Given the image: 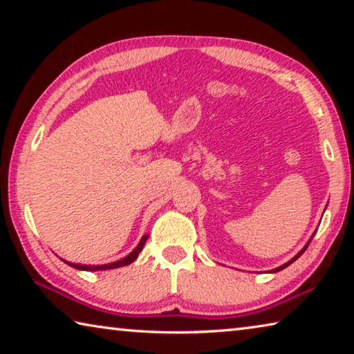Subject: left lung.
<instances>
[{"mask_svg":"<svg viewBox=\"0 0 354 354\" xmlns=\"http://www.w3.org/2000/svg\"><path fill=\"white\" fill-rule=\"evenodd\" d=\"M308 245H309V243H308ZM308 245H306V247H304V248H303L301 251H299V253H298V254H297L295 257H293V259H292V261H289V262H287V263H284V266H281V267H278V268H274V272H279V270H283V268H286L287 266H290V263H292L293 261H297V259H298V257H299V256H301V254L304 253V250H306V248H308Z\"/></svg>","mask_w":354,"mask_h":354,"instance_id":"obj_1","label":"left lung"}]
</instances>
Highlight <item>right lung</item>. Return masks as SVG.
Returning <instances> with one entry per match:
<instances>
[{"mask_svg": "<svg viewBox=\"0 0 354 354\" xmlns=\"http://www.w3.org/2000/svg\"><path fill=\"white\" fill-rule=\"evenodd\" d=\"M147 239H148V236H143V237H142V241H140V243L137 245V247H136V250L133 251V253L128 254L127 257H123V259H120V261H117V262L106 263V266H81V263H71V262H67V261H64V262H67L68 266L77 268V270H88V272H91V270H92V272H95V270H109V268L124 267V266H128V263H131V262L137 259V256H139V253L142 251L143 245H145V242H147Z\"/></svg>", "mask_w": 354, "mask_h": 354, "instance_id": "right-lung-1", "label": "right lung"}]
</instances>
